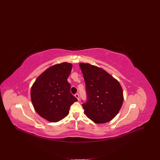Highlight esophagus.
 Returning a JSON list of instances; mask_svg holds the SVG:
<instances>
[{
  "label": "esophagus",
  "instance_id": "34e87169",
  "mask_svg": "<svg viewBox=\"0 0 160 160\" xmlns=\"http://www.w3.org/2000/svg\"><path fill=\"white\" fill-rule=\"evenodd\" d=\"M75 96L77 98V99L79 101V94H76L75 95Z\"/></svg>",
  "mask_w": 160,
  "mask_h": 160
}]
</instances>
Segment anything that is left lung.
<instances>
[{
  "mask_svg": "<svg viewBox=\"0 0 160 160\" xmlns=\"http://www.w3.org/2000/svg\"><path fill=\"white\" fill-rule=\"evenodd\" d=\"M83 75L87 101L82 104L85 115L96 123L111 121L118 113L123 102L119 82L102 68L80 63Z\"/></svg>",
  "mask_w": 160,
  "mask_h": 160,
  "instance_id": "8db88e82",
  "label": "left lung"
}]
</instances>
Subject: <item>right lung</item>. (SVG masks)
I'll return each mask as SVG.
<instances>
[{
	"label": "right lung",
	"mask_w": 160,
	"mask_h": 160,
	"mask_svg": "<svg viewBox=\"0 0 160 160\" xmlns=\"http://www.w3.org/2000/svg\"><path fill=\"white\" fill-rule=\"evenodd\" d=\"M72 64L62 62L44 71L33 84L31 99L34 109L43 118L58 122L68 114L72 104L77 99L70 92L71 85L67 81Z\"/></svg>",
	"instance_id": "1"
}]
</instances>
